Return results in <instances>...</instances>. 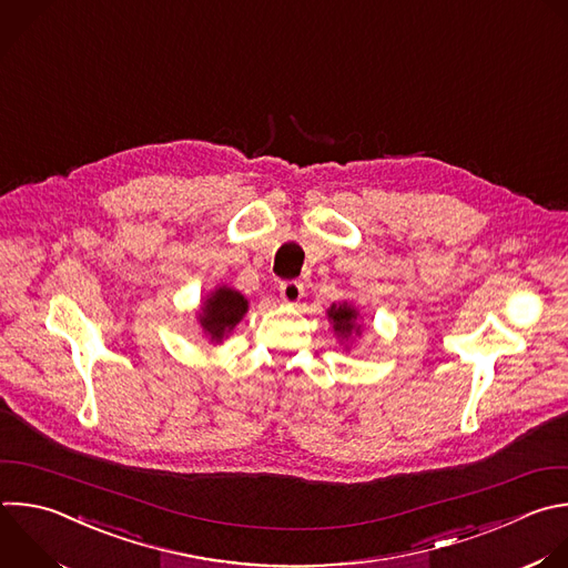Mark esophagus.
Returning a JSON list of instances; mask_svg holds the SVG:
<instances>
[{"mask_svg": "<svg viewBox=\"0 0 568 568\" xmlns=\"http://www.w3.org/2000/svg\"><path fill=\"white\" fill-rule=\"evenodd\" d=\"M278 290H281V298L290 305H294L303 298V283H298V281H285V283H281Z\"/></svg>", "mask_w": 568, "mask_h": 568, "instance_id": "34e87169", "label": "esophagus"}]
</instances>
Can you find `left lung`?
I'll return each instance as SVG.
<instances>
[{
  "label": "left lung",
  "instance_id": "obj_1",
  "mask_svg": "<svg viewBox=\"0 0 568 568\" xmlns=\"http://www.w3.org/2000/svg\"><path fill=\"white\" fill-rule=\"evenodd\" d=\"M327 318H329L336 336H341L343 341H347L352 334H361V325H356L358 312L349 303H338V305L334 303L327 310Z\"/></svg>",
  "mask_w": 568,
  "mask_h": 568
}]
</instances>
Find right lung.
I'll return each mask as SVG.
<instances>
[{"label":"right lung","mask_w":568,"mask_h":568,"mask_svg":"<svg viewBox=\"0 0 568 568\" xmlns=\"http://www.w3.org/2000/svg\"><path fill=\"white\" fill-rule=\"evenodd\" d=\"M247 307V298L241 292L223 285L205 298L199 314L201 327L212 343H221L241 323Z\"/></svg>","instance_id":"right-lung-1"}]
</instances>
